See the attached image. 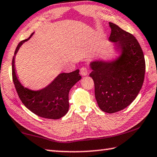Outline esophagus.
<instances>
[{
	"mask_svg": "<svg viewBox=\"0 0 157 157\" xmlns=\"http://www.w3.org/2000/svg\"><path fill=\"white\" fill-rule=\"evenodd\" d=\"M80 72L82 76H87V74H88V70H87L86 67H82L81 69Z\"/></svg>",
	"mask_w": 157,
	"mask_h": 157,
	"instance_id": "34e87169",
	"label": "esophagus"
}]
</instances>
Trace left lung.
I'll use <instances>...</instances> for the list:
<instances>
[{
    "label": "left lung",
    "mask_w": 157,
    "mask_h": 157,
    "mask_svg": "<svg viewBox=\"0 0 157 157\" xmlns=\"http://www.w3.org/2000/svg\"><path fill=\"white\" fill-rule=\"evenodd\" d=\"M109 40L116 44L120 55L112 60L90 63L94 83L95 98L101 110L115 113L125 109L135 99L144 81V52L136 38L109 22Z\"/></svg>",
    "instance_id": "left-lung-1"
}]
</instances>
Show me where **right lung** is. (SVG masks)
<instances>
[{"label":"right lung","mask_w":157,"mask_h":157,"mask_svg":"<svg viewBox=\"0 0 157 157\" xmlns=\"http://www.w3.org/2000/svg\"><path fill=\"white\" fill-rule=\"evenodd\" d=\"M21 41L16 48L12 60V78L20 99L26 108L37 116L49 119H59L69 109V92L81 79L79 70L70 73H60L44 88L32 90L25 87L19 81L15 70V56L21 46L32 36Z\"/></svg>","instance_id":"1"}]
</instances>
